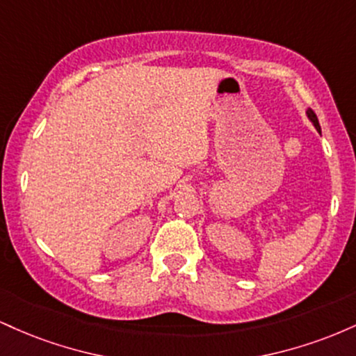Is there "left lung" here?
<instances>
[{
    "label": "left lung",
    "mask_w": 356,
    "mask_h": 356,
    "mask_svg": "<svg viewBox=\"0 0 356 356\" xmlns=\"http://www.w3.org/2000/svg\"><path fill=\"white\" fill-rule=\"evenodd\" d=\"M306 115H308L309 120H312V124L314 125V129H316L318 132H320V130H321V127H320V122H318V118H316V115H314V112H313V110H306Z\"/></svg>",
    "instance_id": "8db88e82"
}]
</instances>
